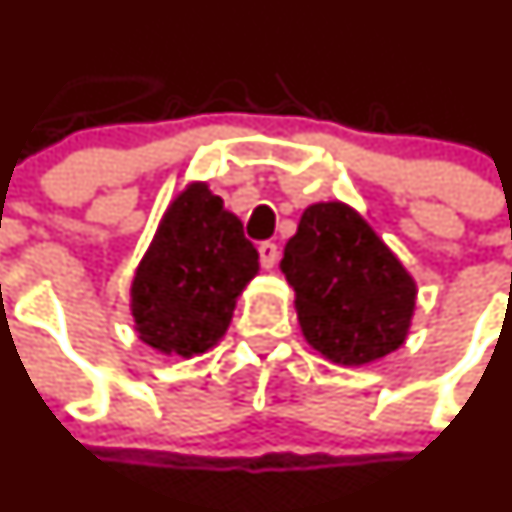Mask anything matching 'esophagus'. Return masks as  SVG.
<instances>
[{"label":"esophagus","mask_w":512,"mask_h":512,"mask_svg":"<svg viewBox=\"0 0 512 512\" xmlns=\"http://www.w3.org/2000/svg\"><path fill=\"white\" fill-rule=\"evenodd\" d=\"M258 254H261V266L263 268H273L278 261V246L271 244V241H263L261 246H258Z\"/></svg>","instance_id":"esophagus-1"}]
</instances>
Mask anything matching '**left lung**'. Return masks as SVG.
Wrapping results in <instances>:
<instances>
[{
    "label": "left lung",
    "mask_w": 512,
    "mask_h": 512,
    "mask_svg": "<svg viewBox=\"0 0 512 512\" xmlns=\"http://www.w3.org/2000/svg\"><path fill=\"white\" fill-rule=\"evenodd\" d=\"M281 271L303 338L326 361L368 366L406 343L418 283L353 206H308L283 249Z\"/></svg>",
    "instance_id": "obj_1"
}]
</instances>
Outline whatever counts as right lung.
<instances>
[{
  "label": "right lung",
  "mask_w": 512,
  "mask_h": 512,
  "mask_svg": "<svg viewBox=\"0 0 512 512\" xmlns=\"http://www.w3.org/2000/svg\"><path fill=\"white\" fill-rule=\"evenodd\" d=\"M258 273L244 224L206 181H189L166 206L129 288L141 343L194 358L229 331L239 296Z\"/></svg>",
  "instance_id": "right-lung-1"
}]
</instances>
